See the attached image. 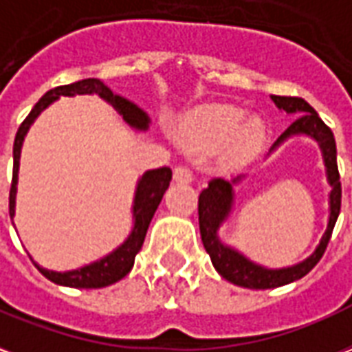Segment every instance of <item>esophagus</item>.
<instances>
[{"label": "esophagus", "mask_w": 352, "mask_h": 352, "mask_svg": "<svg viewBox=\"0 0 352 352\" xmlns=\"http://www.w3.org/2000/svg\"><path fill=\"white\" fill-rule=\"evenodd\" d=\"M174 179L178 182V184H189L191 179H193V174L191 170L184 165L174 166Z\"/></svg>", "instance_id": "1"}]
</instances>
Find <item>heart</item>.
I'll return each instance as SVG.
<instances>
[{"instance_id":"obj_1","label":"heart","mask_w":352,"mask_h":352,"mask_svg":"<svg viewBox=\"0 0 352 352\" xmlns=\"http://www.w3.org/2000/svg\"><path fill=\"white\" fill-rule=\"evenodd\" d=\"M242 122L243 112L240 109L229 104L208 107L195 116L186 138L189 144L197 148H217L229 140V155H243L257 144L261 131L257 123H245L240 127Z\"/></svg>"}]
</instances>
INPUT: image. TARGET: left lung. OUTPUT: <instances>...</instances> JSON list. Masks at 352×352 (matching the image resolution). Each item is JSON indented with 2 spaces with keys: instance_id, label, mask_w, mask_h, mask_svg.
I'll list each match as a JSON object with an SVG mask.
<instances>
[{
  "instance_id": "1",
  "label": "left lung",
  "mask_w": 352,
  "mask_h": 352,
  "mask_svg": "<svg viewBox=\"0 0 352 352\" xmlns=\"http://www.w3.org/2000/svg\"><path fill=\"white\" fill-rule=\"evenodd\" d=\"M272 99L279 109L287 110L289 114H296V120L281 133V137L276 140V144L272 146V150L291 135H309L320 144L324 165H327L328 182L332 186L330 219H328L327 232H324L319 248L315 250L311 257L306 258L304 263L296 264V266H291V268L266 270L263 266L248 261L238 251L230 250V248L219 242L217 229L225 221V217L229 215L230 206H232V186L223 178L210 179L206 189H202L201 195H199V227H201L202 243H204V250L208 251V255L212 258L215 270L219 272L227 281L245 287V289H276V287L292 283V281H296V279L304 278L306 274H309L313 270V266L319 263L320 257L327 251V245L330 242V238H332V230H334L341 208V182L332 129L320 120L319 114L315 112V109L306 99L291 97V95H272Z\"/></svg>"
}]
</instances>
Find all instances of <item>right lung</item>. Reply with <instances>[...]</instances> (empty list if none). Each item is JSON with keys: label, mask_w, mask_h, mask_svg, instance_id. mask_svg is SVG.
Listing matches in <instances>:
<instances>
[{"label": "right lung", "mask_w": 352, "mask_h": 352, "mask_svg": "<svg viewBox=\"0 0 352 352\" xmlns=\"http://www.w3.org/2000/svg\"><path fill=\"white\" fill-rule=\"evenodd\" d=\"M74 94H97L101 95L102 99L110 102L114 109L123 116V120L129 123L131 127L137 129H146L148 127V116L146 112L138 109L137 104H133L127 99H123L120 95H114L110 91L99 78H84V80L73 82L67 86H58L52 88L50 91H46L41 97L37 104L33 107L32 112L25 116V120L20 123V127L16 131L14 137V146H12V182L11 191H9V215H14V199H16V179H18V159H20V148H22V140H24L25 133L30 129V125L33 120L39 116L41 110H45L52 101H56L60 95H74ZM173 179V170L168 166H161L155 170H148V173L140 178L137 187V195H135V206H133V214H135V227L129 238L118 248L116 251H112L110 255H107L101 261L84 266L80 270L71 272H50L41 268V274L48 278L50 281L58 285H65V287H74V289H101L107 285H112L125 278L135 264V257L144 243L146 232L150 227V221L155 210H157L159 202L165 195L166 187Z\"/></svg>", "instance_id": "obj_1"}]
</instances>
